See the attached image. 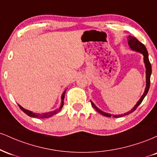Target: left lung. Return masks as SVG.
Masks as SVG:
<instances>
[{"label": "left lung", "mask_w": 157, "mask_h": 157, "mask_svg": "<svg viewBox=\"0 0 157 157\" xmlns=\"http://www.w3.org/2000/svg\"><path fill=\"white\" fill-rule=\"evenodd\" d=\"M128 45H129V46H130V48H132V49L134 50V51L140 52V53H142L144 56V63H145V68H146V87H145V91H144V94H142V96L141 97V98L140 99V100H139V101L137 102V103L136 104V105H135L130 111H128V112L124 113V114H121V115H113V117H121L125 116V115L129 114V113L134 112L135 110L137 109L138 106L141 104V102H142V100H143V99L145 98V96H146L147 91H148V90H149V88H150L151 65L150 61H149L148 53H147L146 48H145V45L142 44L141 42H140V41H139L136 38V37H132V36L130 35V36H128ZM91 105H92L94 109L96 110L97 112L101 113V114L103 115V116L111 117V114H109V113H105V112H103V111H102L101 110L99 109L98 108H97V106L95 105L91 101Z\"/></svg>", "instance_id": "8db88e82"}]
</instances>
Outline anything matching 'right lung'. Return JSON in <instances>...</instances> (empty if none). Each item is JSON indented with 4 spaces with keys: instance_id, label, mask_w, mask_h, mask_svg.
<instances>
[{
    "instance_id": "1",
    "label": "right lung",
    "mask_w": 157,
    "mask_h": 157,
    "mask_svg": "<svg viewBox=\"0 0 157 157\" xmlns=\"http://www.w3.org/2000/svg\"><path fill=\"white\" fill-rule=\"evenodd\" d=\"M66 91H64L63 93L62 94V97H61V99H62V102H61V105L60 107L58 109H56L55 111H50V112H47V113H33L32 111H28V110L23 109L22 106H21L20 105L19 107L20 109H21L22 111L24 112L25 113H26L28 116L29 117H35V118H40V119H44V118H48V117H51L52 116H53V115L56 114L57 113H58L59 111H60L61 109H62L63 106V100H64V97H65V94H66Z\"/></svg>"
}]
</instances>
